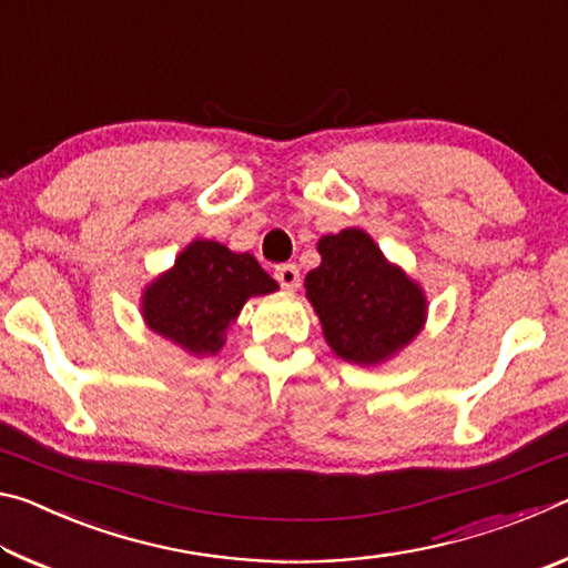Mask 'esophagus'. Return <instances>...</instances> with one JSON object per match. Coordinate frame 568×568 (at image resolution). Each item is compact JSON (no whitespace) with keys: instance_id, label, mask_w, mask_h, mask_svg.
<instances>
[{"instance_id":"esophagus-1","label":"esophagus","mask_w":568,"mask_h":568,"mask_svg":"<svg viewBox=\"0 0 568 568\" xmlns=\"http://www.w3.org/2000/svg\"><path fill=\"white\" fill-rule=\"evenodd\" d=\"M275 281L281 283L285 291H297V285H301V271H297L293 263L277 265L275 267Z\"/></svg>"}]
</instances>
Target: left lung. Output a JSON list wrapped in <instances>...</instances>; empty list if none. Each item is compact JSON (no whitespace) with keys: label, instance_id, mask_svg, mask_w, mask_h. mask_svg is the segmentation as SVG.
Instances as JSON below:
<instances>
[{"label":"left lung","instance_id":"1","mask_svg":"<svg viewBox=\"0 0 568 568\" xmlns=\"http://www.w3.org/2000/svg\"><path fill=\"white\" fill-rule=\"evenodd\" d=\"M318 253L321 265L305 275V297L338 358L371 368L418 338L428 297L365 230L323 235Z\"/></svg>","mask_w":568,"mask_h":568}]
</instances>
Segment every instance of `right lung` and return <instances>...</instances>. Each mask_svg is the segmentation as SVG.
Instances as JSON below:
<instances>
[{"label": "right lung", "instance_id": "obj_1", "mask_svg": "<svg viewBox=\"0 0 568 568\" xmlns=\"http://www.w3.org/2000/svg\"><path fill=\"white\" fill-rule=\"evenodd\" d=\"M275 291L277 283L253 255L197 237L180 250L175 265L145 285L140 313L160 338L210 358L223 351L225 333L250 297Z\"/></svg>", "mask_w": 568, "mask_h": 568}]
</instances>
